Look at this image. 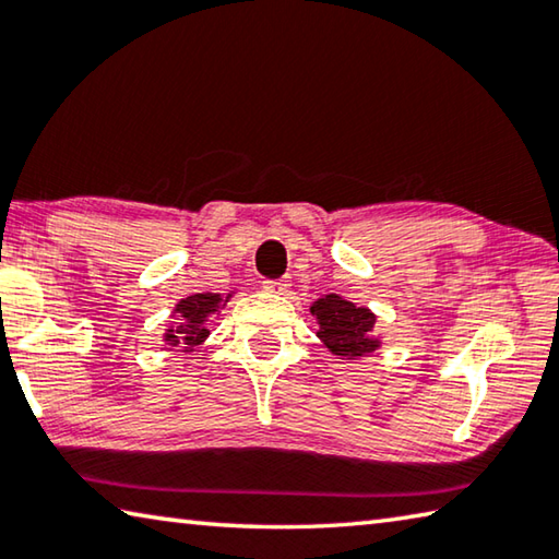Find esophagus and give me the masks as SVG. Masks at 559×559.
Returning a JSON list of instances; mask_svg holds the SVG:
<instances>
[{
    "label": "esophagus",
    "mask_w": 559,
    "mask_h": 559,
    "mask_svg": "<svg viewBox=\"0 0 559 559\" xmlns=\"http://www.w3.org/2000/svg\"><path fill=\"white\" fill-rule=\"evenodd\" d=\"M289 287H292V280L289 277L264 282V292H270V295H287Z\"/></svg>",
    "instance_id": "34e87169"
}]
</instances>
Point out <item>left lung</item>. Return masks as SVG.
<instances>
[{
	"label": "left lung",
	"instance_id": "1",
	"mask_svg": "<svg viewBox=\"0 0 559 559\" xmlns=\"http://www.w3.org/2000/svg\"><path fill=\"white\" fill-rule=\"evenodd\" d=\"M317 317L321 338L331 354L346 360H358L380 348V338L373 334L376 314L368 307H358L338 295H324L311 305Z\"/></svg>",
	"mask_w": 559,
	"mask_h": 559
}]
</instances>
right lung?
<instances>
[{"mask_svg":"<svg viewBox=\"0 0 559 559\" xmlns=\"http://www.w3.org/2000/svg\"><path fill=\"white\" fill-rule=\"evenodd\" d=\"M233 297L230 295H215V292H203V295H191L181 299L179 305L174 307L171 317L174 324L164 331V341L176 348H183V354H191L195 346H201L205 338H209V329H205V321L213 314L228 305Z\"/></svg>","mask_w":559,"mask_h":559,"instance_id":"1","label":"right lung"}]
</instances>
